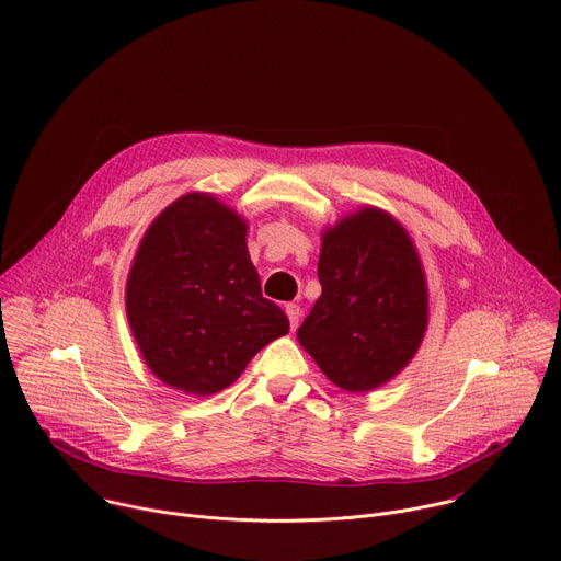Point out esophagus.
<instances>
[{"label":"esophagus","instance_id":"1","mask_svg":"<svg viewBox=\"0 0 561 561\" xmlns=\"http://www.w3.org/2000/svg\"><path fill=\"white\" fill-rule=\"evenodd\" d=\"M284 310H286V314H288V322H290V329L295 331V329L299 327V317H301V308H299L297 304H293V301H290V304H286V308H284Z\"/></svg>","mask_w":561,"mask_h":561}]
</instances>
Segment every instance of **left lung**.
<instances>
[{"label": "left lung", "mask_w": 561, "mask_h": 561, "mask_svg": "<svg viewBox=\"0 0 561 561\" xmlns=\"http://www.w3.org/2000/svg\"><path fill=\"white\" fill-rule=\"evenodd\" d=\"M322 295L297 331L299 344L344 390L381 386L415 355L426 331V282L407 230L364 208L324 232Z\"/></svg>", "instance_id": "8db88e82"}]
</instances>
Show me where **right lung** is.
Masks as SVG:
<instances>
[{
    "mask_svg": "<svg viewBox=\"0 0 561 561\" xmlns=\"http://www.w3.org/2000/svg\"><path fill=\"white\" fill-rule=\"evenodd\" d=\"M126 312L148 368L191 394L230 386L288 333L284 310L262 295L247 224L202 193L150 224L128 275Z\"/></svg>",
    "mask_w": 561,
    "mask_h": 561,
    "instance_id": "add662e5",
    "label": "right lung"
}]
</instances>
